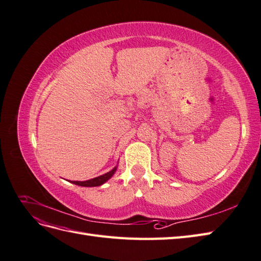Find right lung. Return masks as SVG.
Masks as SVG:
<instances>
[{
    "label": "right lung",
    "instance_id": "add662e5",
    "mask_svg": "<svg viewBox=\"0 0 261 261\" xmlns=\"http://www.w3.org/2000/svg\"><path fill=\"white\" fill-rule=\"evenodd\" d=\"M117 167H115L113 170H111L110 172L106 173V174L103 175H100L98 177H94V178H91V179H88V180H84V181H80V180H72L70 183H73L75 185H78V186H84V187H94V186H100L102 184H105L107 180H109L110 178H111L113 176V174L115 173Z\"/></svg>",
    "mask_w": 261,
    "mask_h": 261
}]
</instances>
